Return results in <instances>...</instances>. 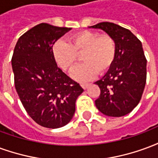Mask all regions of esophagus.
<instances>
[{
    "label": "esophagus",
    "mask_w": 158,
    "mask_h": 158,
    "mask_svg": "<svg viewBox=\"0 0 158 158\" xmlns=\"http://www.w3.org/2000/svg\"><path fill=\"white\" fill-rule=\"evenodd\" d=\"M80 85H81V87H82L83 89H87V88H88V86H89V84H81Z\"/></svg>",
    "instance_id": "1"
}]
</instances>
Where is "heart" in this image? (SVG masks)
Wrapping results in <instances>:
<instances>
[{
    "label": "heart",
    "instance_id": "b5f03b06",
    "mask_svg": "<svg viewBox=\"0 0 158 158\" xmlns=\"http://www.w3.org/2000/svg\"><path fill=\"white\" fill-rule=\"evenodd\" d=\"M52 55L56 64L64 71H71L82 55L84 63L73 70L71 76L76 81L87 82L100 73L112 67L116 57V44L112 37L100 36L91 31H83L72 35L69 43L58 40L52 46Z\"/></svg>",
    "mask_w": 158,
    "mask_h": 158
}]
</instances>
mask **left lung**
Masks as SVG:
<instances>
[{
    "label": "left lung",
    "instance_id": "1",
    "mask_svg": "<svg viewBox=\"0 0 158 158\" xmlns=\"http://www.w3.org/2000/svg\"><path fill=\"white\" fill-rule=\"evenodd\" d=\"M89 28L102 30L116 44L113 64L95 83L101 89L95 101L96 107L106 116H124L139 104L146 85V59L142 44L129 29L113 23H100Z\"/></svg>",
    "mask_w": 158,
    "mask_h": 158
}]
</instances>
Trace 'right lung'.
I'll return each instance as SVG.
<instances>
[{"instance_id": "right-lung-1", "label": "right lung", "mask_w": 158, "mask_h": 158, "mask_svg": "<svg viewBox=\"0 0 158 158\" xmlns=\"http://www.w3.org/2000/svg\"><path fill=\"white\" fill-rule=\"evenodd\" d=\"M71 28L42 23L24 33L12 58L15 88L23 106L40 125L57 129L68 124L84 89L59 69L52 46Z\"/></svg>"}]
</instances>
